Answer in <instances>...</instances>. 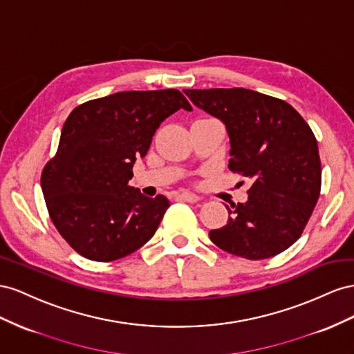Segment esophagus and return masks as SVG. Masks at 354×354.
I'll use <instances>...</instances> for the list:
<instances>
[{"mask_svg":"<svg viewBox=\"0 0 354 354\" xmlns=\"http://www.w3.org/2000/svg\"><path fill=\"white\" fill-rule=\"evenodd\" d=\"M179 198L184 200V201H188V203H197V201L200 200V197L197 194L189 193V191H184V193H180Z\"/></svg>","mask_w":354,"mask_h":354,"instance_id":"1","label":"esophagus"}]
</instances>
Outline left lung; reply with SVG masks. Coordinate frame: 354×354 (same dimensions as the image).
<instances>
[{
  "instance_id": "8db88e82",
  "label": "left lung",
  "mask_w": 354,
  "mask_h": 354,
  "mask_svg": "<svg viewBox=\"0 0 354 354\" xmlns=\"http://www.w3.org/2000/svg\"><path fill=\"white\" fill-rule=\"evenodd\" d=\"M197 108L219 118L230 136V170L252 180L246 203L228 209L212 230L222 250L252 261L271 258L299 239L320 196L315 133L288 102L249 88L184 90Z\"/></svg>"
}]
</instances>
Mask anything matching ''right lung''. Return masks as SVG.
<instances>
[{
    "mask_svg": "<svg viewBox=\"0 0 354 354\" xmlns=\"http://www.w3.org/2000/svg\"><path fill=\"white\" fill-rule=\"evenodd\" d=\"M193 111L175 88L118 92L78 105L66 118L41 189L55 227L80 255L109 262L133 254L154 236L169 200L129 185L163 121Z\"/></svg>",
    "mask_w": 354,
    "mask_h": 354,
    "instance_id": "right-lung-1",
    "label": "right lung"
}]
</instances>
